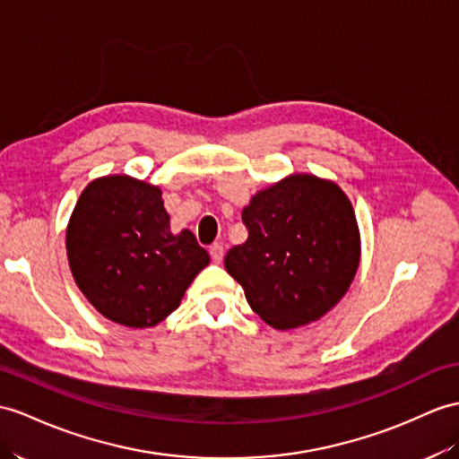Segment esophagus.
<instances>
[{
	"mask_svg": "<svg viewBox=\"0 0 459 459\" xmlns=\"http://www.w3.org/2000/svg\"><path fill=\"white\" fill-rule=\"evenodd\" d=\"M223 255H226V251H223L221 245H212V247H210L212 261H214V263H221V261H223Z\"/></svg>",
	"mask_w": 459,
	"mask_h": 459,
	"instance_id": "obj_1",
	"label": "esophagus"
}]
</instances>
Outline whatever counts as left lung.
Wrapping results in <instances>:
<instances>
[{
  "label": "left lung",
  "mask_w": 459,
  "mask_h": 459,
  "mask_svg": "<svg viewBox=\"0 0 459 459\" xmlns=\"http://www.w3.org/2000/svg\"><path fill=\"white\" fill-rule=\"evenodd\" d=\"M243 221L249 238L223 263L266 325L304 327L349 292L360 264V230L337 183L288 175L251 196Z\"/></svg>",
  "instance_id": "8db88e82"
}]
</instances>
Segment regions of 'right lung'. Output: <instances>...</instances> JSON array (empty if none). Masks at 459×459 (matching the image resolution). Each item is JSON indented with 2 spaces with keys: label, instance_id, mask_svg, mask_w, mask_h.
Wrapping results in <instances>:
<instances>
[{
  "label": "right lung",
  "instance_id": "obj_1",
  "mask_svg": "<svg viewBox=\"0 0 459 459\" xmlns=\"http://www.w3.org/2000/svg\"><path fill=\"white\" fill-rule=\"evenodd\" d=\"M74 281L100 316L148 329L181 306L210 263L191 230L173 233L161 188L130 175L93 178L65 230Z\"/></svg>",
  "mask_w": 459,
  "mask_h": 459
}]
</instances>
